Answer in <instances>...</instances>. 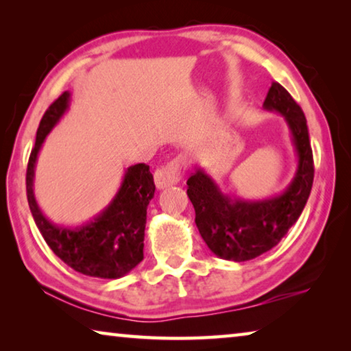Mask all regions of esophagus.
<instances>
[{
    "instance_id": "obj_1",
    "label": "esophagus",
    "mask_w": 351,
    "mask_h": 351,
    "mask_svg": "<svg viewBox=\"0 0 351 351\" xmlns=\"http://www.w3.org/2000/svg\"><path fill=\"white\" fill-rule=\"evenodd\" d=\"M180 173H181V161L180 159H173L164 165V167L158 169L154 171V186L159 190L171 187L173 184L180 181Z\"/></svg>"
}]
</instances>
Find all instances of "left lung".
Returning a JSON list of instances; mask_svg holds the SVG:
<instances>
[{
    "label": "left lung",
    "instance_id": "obj_1",
    "mask_svg": "<svg viewBox=\"0 0 351 351\" xmlns=\"http://www.w3.org/2000/svg\"><path fill=\"white\" fill-rule=\"evenodd\" d=\"M263 108L285 117L297 154L295 175L280 195L258 201L230 198L203 169L187 180L199 234L224 260L246 261L278 245L299 219L313 187V150L304 111L277 82H272Z\"/></svg>",
    "mask_w": 351,
    "mask_h": 351
}]
</instances>
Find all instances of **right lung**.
I'll use <instances>...</instances> for the list:
<instances>
[{"mask_svg":"<svg viewBox=\"0 0 351 351\" xmlns=\"http://www.w3.org/2000/svg\"><path fill=\"white\" fill-rule=\"evenodd\" d=\"M69 99L71 94L64 91L40 122L26 171L29 207L47 246L74 271L90 277L121 278L144 258L147 206L156 189L148 165L128 167L111 203L90 223L75 228L49 221L35 199L34 176L40 148L69 108Z\"/></svg>","mask_w":351,"mask_h":351,"instance_id":"add662e5","label":"right lung"}]
</instances>
